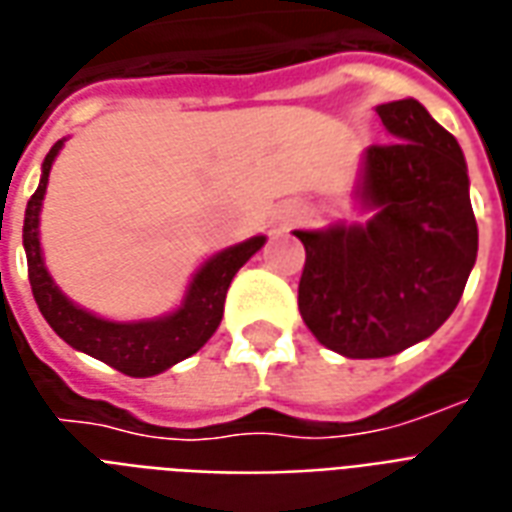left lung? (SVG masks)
Here are the masks:
<instances>
[{
    "label": "left lung",
    "mask_w": 512,
    "mask_h": 512,
    "mask_svg": "<svg viewBox=\"0 0 512 512\" xmlns=\"http://www.w3.org/2000/svg\"><path fill=\"white\" fill-rule=\"evenodd\" d=\"M390 144L368 147L354 182L365 223L297 229L302 322L352 360L390 357L434 335L464 294L477 223L464 152L414 98L376 106Z\"/></svg>",
    "instance_id": "8db88e82"
}]
</instances>
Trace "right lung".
I'll return each instance as SVG.
<instances>
[{"label":"right lung","mask_w":512,"mask_h":512,"mask_svg":"<svg viewBox=\"0 0 512 512\" xmlns=\"http://www.w3.org/2000/svg\"><path fill=\"white\" fill-rule=\"evenodd\" d=\"M65 141L67 138H59L43 160L40 185L26 204L24 215L26 267H29V283H32L37 308L62 341L100 363L117 368L119 374L138 376V379L163 374L171 365L196 354L210 341L223 319V302H226L231 278L253 253L261 251L267 237L259 234L210 256L190 278L188 292L179 302V308L171 313H163L155 319H138V322L103 319L98 313L76 305L59 289L48 272L43 248H40V210L46 199L48 174Z\"/></svg>","instance_id":"1"}]
</instances>
